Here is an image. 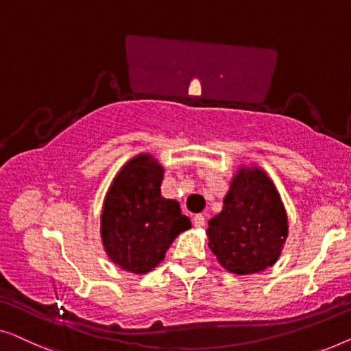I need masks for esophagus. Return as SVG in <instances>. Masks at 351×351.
Instances as JSON below:
<instances>
[{
	"label": "esophagus",
	"instance_id": "1",
	"mask_svg": "<svg viewBox=\"0 0 351 351\" xmlns=\"http://www.w3.org/2000/svg\"><path fill=\"white\" fill-rule=\"evenodd\" d=\"M194 226L195 227H204L205 226V216L204 215H195L194 216Z\"/></svg>",
	"mask_w": 351,
	"mask_h": 351
}]
</instances>
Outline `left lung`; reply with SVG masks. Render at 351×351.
<instances>
[{
  "label": "left lung",
  "mask_w": 351,
  "mask_h": 351,
  "mask_svg": "<svg viewBox=\"0 0 351 351\" xmlns=\"http://www.w3.org/2000/svg\"><path fill=\"white\" fill-rule=\"evenodd\" d=\"M206 232L210 250L229 272L258 274L274 265L288 237V216L267 173L240 169Z\"/></svg>",
  "instance_id": "left-lung-1"
}]
</instances>
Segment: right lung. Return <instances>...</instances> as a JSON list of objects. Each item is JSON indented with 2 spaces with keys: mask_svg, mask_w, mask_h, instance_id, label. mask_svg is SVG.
<instances>
[{
  "mask_svg": "<svg viewBox=\"0 0 351 351\" xmlns=\"http://www.w3.org/2000/svg\"><path fill=\"white\" fill-rule=\"evenodd\" d=\"M164 169L154 157L128 160L108 191L101 211V240L112 263L146 274L164 261L167 250L191 221L176 200L160 194Z\"/></svg>",
  "mask_w": 351,
  "mask_h": 351,
  "instance_id": "obj_1",
  "label": "right lung"
}]
</instances>
